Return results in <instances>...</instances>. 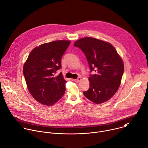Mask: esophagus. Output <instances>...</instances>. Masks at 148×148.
I'll list each match as a JSON object with an SVG mask.
<instances>
[{
	"instance_id": "34e87169",
	"label": "esophagus",
	"mask_w": 148,
	"mask_h": 148,
	"mask_svg": "<svg viewBox=\"0 0 148 148\" xmlns=\"http://www.w3.org/2000/svg\"><path fill=\"white\" fill-rule=\"evenodd\" d=\"M81 79H82V78H81V77H78V78L75 79H74V81H75V82H79Z\"/></svg>"
}]
</instances>
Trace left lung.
Listing matches in <instances>:
<instances>
[{
	"label": "left lung",
	"instance_id": "left-lung-1",
	"mask_svg": "<svg viewBox=\"0 0 148 148\" xmlns=\"http://www.w3.org/2000/svg\"><path fill=\"white\" fill-rule=\"evenodd\" d=\"M86 56L90 72L89 88L84 96L99 104L110 99L118 90L124 73V64L114 46L96 38H81L74 44Z\"/></svg>",
	"mask_w": 148,
	"mask_h": 148
}]
</instances>
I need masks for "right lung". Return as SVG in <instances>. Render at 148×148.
I'll return each instance as SVG.
<instances>
[{
    "instance_id": "add662e5",
    "label": "right lung",
    "mask_w": 148,
    "mask_h": 148,
    "mask_svg": "<svg viewBox=\"0 0 148 148\" xmlns=\"http://www.w3.org/2000/svg\"><path fill=\"white\" fill-rule=\"evenodd\" d=\"M70 44L69 40H55L35 47L23 67V74L29 92L39 103L51 106L66 91L62 73L55 74L61 69L62 58Z\"/></svg>"
}]
</instances>
